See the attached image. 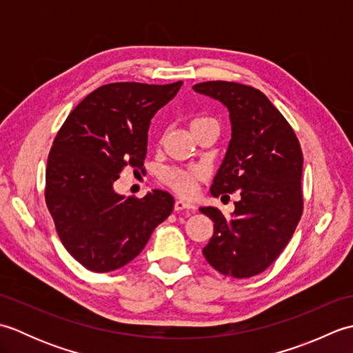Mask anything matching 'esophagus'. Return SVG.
Listing matches in <instances>:
<instances>
[{"mask_svg": "<svg viewBox=\"0 0 353 353\" xmlns=\"http://www.w3.org/2000/svg\"><path fill=\"white\" fill-rule=\"evenodd\" d=\"M190 209H196V206H194L192 203H190V201L182 200V199L176 200L174 211H190Z\"/></svg>", "mask_w": 353, "mask_h": 353, "instance_id": "34e87169", "label": "esophagus"}]
</instances>
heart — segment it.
<instances>
[{
  "label": "heart",
  "mask_w": 353,
  "mask_h": 353,
  "mask_svg": "<svg viewBox=\"0 0 353 353\" xmlns=\"http://www.w3.org/2000/svg\"><path fill=\"white\" fill-rule=\"evenodd\" d=\"M206 121H212L211 118H194L191 121V129L199 124H203ZM203 176V171L199 168L191 170H168L163 172V181L167 182L172 190L177 191L183 196H190L196 190V181Z\"/></svg>",
  "instance_id": "b5f03b06"
}]
</instances>
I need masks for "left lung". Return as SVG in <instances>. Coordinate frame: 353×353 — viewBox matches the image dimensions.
<instances>
[{"mask_svg":"<svg viewBox=\"0 0 353 353\" xmlns=\"http://www.w3.org/2000/svg\"><path fill=\"white\" fill-rule=\"evenodd\" d=\"M199 94L219 100L229 110L230 141L211 194L239 191L230 216L206 206L214 221L205 259L224 276L250 277L272 265L301 220V144L287 119L258 89L234 81H203Z\"/></svg>","mask_w":353,"mask_h":353,"instance_id":"obj_1","label":"left lung"}]
</instances>
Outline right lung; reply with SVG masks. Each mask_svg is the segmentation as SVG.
I'll return each instance as SVG.
<instances>
[{"mask_svg":"<svg viewBox=\"0 0 353 353\" xmlns=\"http://www.w3.org/2000/svg\"><path fill=\"white\" fill-rule=\"evenodd\" d=\"M181 86L104 85L71 112L52 142L45 201L65 249L91 272L129 264L172 212L174 199L167 191L124 197L114 183L125 167L142 168L152 118Z\"/></svg>","mask_w":353,"mask_h":353,"instance_id":"right-lung-1","label":"right lung"}]
</instances>
